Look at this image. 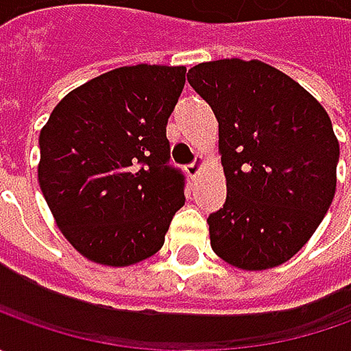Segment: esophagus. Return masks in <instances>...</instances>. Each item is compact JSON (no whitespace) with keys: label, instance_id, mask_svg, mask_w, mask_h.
<instances>
[{"label":"esophagus","instance_id":"esophagus-1","mask_svg":"<svg viewBox=\"0 0 351 351\" xmlns=\"http://www.w3.org/2000/svg\"><path fill=\"white\" fill-rule=\"evenodd\" d=\"M203 168H205V160H203V158L199 156V158H197L193 164H189V166H187V176H189L191 180H195L197 176L201 173V169H203Z\"/></svg>","mask_w":351,"mask_h":351}]
</instances>
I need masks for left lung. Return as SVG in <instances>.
Instances as JSON below:
<instances>
[{"label": "left lung", "mask_w": 351, "mask_h": 351, "mask_svg": "<svg viewBox=\"0 0 351 351\" xmlns=\"http://www.w3.org/2000/svg\"><path fill=\"white\" fill-rule=\"evenodd\" d=\"M187 82L219 123L226 201L210 246L244 271L291 260L315 234L336 193L340 144L324 107L262 60L203 62Z\"/></svg>", "instance_id": "1"}]
</instances>
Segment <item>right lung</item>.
<instances>
[{
    "label": "right lung",
    "mask_w": 351,
    "mask_h": 351,
    "mask_svg": "<svg viewBox=\"0 0 351 351\" xmlns=\"http://www.w3.org/2000/svg\"><path fill=\"white\" fill-rule=\"evenodd\" d=\"M185 72L115 68L72 89L40 130L38 185L56 226L89 262L127 267L164 246L185 203L166 138Z\"/></svg>",
    "instance_id": "add662e5"
}]
</instances>
